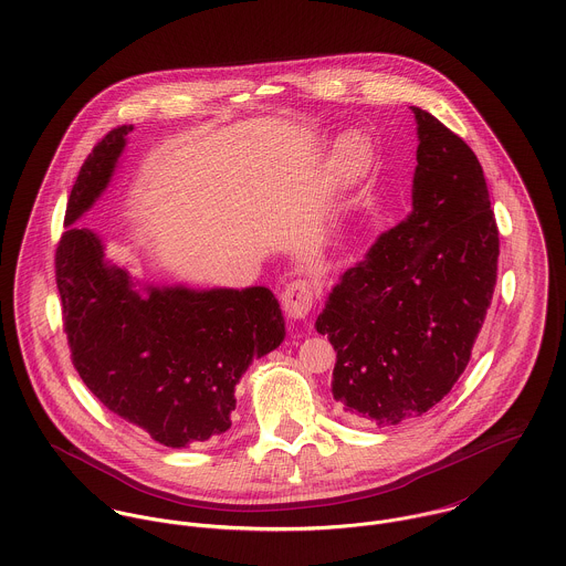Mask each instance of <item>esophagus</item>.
<instances>
[{
    "mask_svg": "<svg viewBox=\"0 0 566 566\" xmlns=\"http://www.w3.org/2000/svg\"><path fill=\"white\" fill-rule=\"evenodd\" d=\"M281 303H283V310L290 318L294 321H303L310 316L312 307H314V292L310 287V283L305 281H294L290 283L283 294H281Z\"/></svg>",
    "mask_w": 566,
    "mask_h": 566,
    "instance_id": "34e87169",
    "label": "esophagus"
}]
</instances>
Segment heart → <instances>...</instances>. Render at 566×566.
I'll return each instance as SVG.
<instances>
[{
    "label": "heart",
    "mask_w": 566,
    "mask_h": 566,
    "mask_svg": "<svg viewBox=\"0 0 566 566\" xmlns=\"http://www.w3.org/2000/svg\"><path fill=\"white\" fill-rule=\"evenodd\" d=\"M370 155L368 139L359 130H348L344 133L335 146H333V157H331V180L335 182H348L357 178Z\"/></svg>",
    "instance_id": "heart-1"
}]
</instances>
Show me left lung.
Returning <instances> with one entry per match:
<instances>
[{
    "label": "left lung",
    "instance_id": "left-lung-1",
    "mask_svg": "<svg viewBox=\"0 0 566 566\" xmlns=\"http://www.w3.org/2000/svg\"><path fill=\"white\" fill-rule=\"evenodd\" d=\"M411 111L413 209L342 274L316 321L337 353L333 399L353 420L379 427L451 392L496 285L499 229L484 169L462 137Z\"/></svg>",
    "mask_w": 566,
    "mask_h": 566
}]
</instances>
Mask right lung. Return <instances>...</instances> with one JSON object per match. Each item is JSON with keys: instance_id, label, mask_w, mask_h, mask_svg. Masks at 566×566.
<instances>
[{"instance_id": "right-lung-1", "label": "right lung", "mask_w": 566, "mask_h": 566, "mask_svg": "<svg viewBox=\"0 0 566 566\" xmlns=\"http://www.w3.org/2000/svg\"><path fill=\"white\" fill-rule=\"evenodd\" d=\"M133 126L113 128L86 157L56 248V285L72 361L113 413L165 447H187L231 427L235 386L254 357L285 337L268 287L135 290L104 259L102 240L76 227L106 189Z\"/></svg>"}]
</instances>
